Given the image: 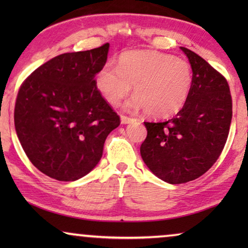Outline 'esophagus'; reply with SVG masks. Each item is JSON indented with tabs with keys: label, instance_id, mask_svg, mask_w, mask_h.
<instances>
[{
	"label": "esophagus",
	"instance_id": "esophagus-1",
	"mask_svg": "<svg viewBox=\"0 0 248 248\" xmlns=\"http://www.w3.org/2000/svg\"><path fill=\"white\" fill-rule=\"evenodd\" d=\"M134 121V118L132 117H128V116H125V115H122L121 116V122L122 124H130L132 122Z\"/></svg>",
	"mask_w": 248,
	"mask_h": 248
}]
</instances>
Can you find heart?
<instances>
[{
	"label": "heart",
	"instance_id": "heart-1",
	"mask_svg": "<svg viewBox=\"0 0 248 248\" xmlns=\"http://www.w3.org/2000/svg\"><path fill=\"white\" fill-rule=\"evenodd\" d=\"M192 69L185 60L155 50L122 54L118 65L105 64L96 77L97 88L110 105H117L134 86L127 109H142L154 118L178 113L192 88Z\"/></svg>",
	"mask_w": 248,
	"mask_h": 248
}]
</instances>
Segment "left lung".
Here are the masks:
<instances>
[{"label":"left lung","mask_w":248,"mask_h":248,"mask_svg":"<svg viewBox=\"0 0 248 248\" xmlns=\"http://www.w3.org/2000/svg\"><path fill=\"white\" fill-rule=\"evenodd\" d=\"M193 76L187 100L165 122H144L148 134L140 152L162 181L183 184L199 178L218 160L229 134L232 100L226 78L185 47Z\"/></svg>","instance_id":"8db88e82"}]
</instances>
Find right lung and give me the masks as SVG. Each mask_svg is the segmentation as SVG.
<instances>
[{
    "label": "right lung",
    "instance_id": "add662e5",
    "mask_svg": "<svg viewBox=\"0 0 248 248\" xmlns=\"http://www.w3.org/2000/svg\"><path fill=\"white\" fill-rule=\"evenodd\" d=\"M109 44L49 60L23 81L15 126L35 167L61 182L77 181L103 155L107 135L121 124L96 84Z\"/></svg>",
    "mask_w": 248,
    "mask_h": 248
}]
</instances>
